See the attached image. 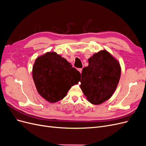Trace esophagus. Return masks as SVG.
<instances>
[{"label":"esophagus","mask_w":146,"mask_h":146,"mask_svg":"<svg viewBox=\"0 0 146 146\" xmlns=\"http://www.w3.org/2000/svg\"><path fill=\"white\" fill-rule=\"evenodd\" d=\"M78 71H79V72H80V73H82V68L78 69Z\"/></svg>","instance_id":"esophagus-1"}]
</instances>
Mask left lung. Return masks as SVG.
Returning <instances> with one entry per match:
<instances>
[{"label": "left lung", "mask_w": 146, "mask_h": 146, "mask_svg": "<svg viewBox=\"0 0 146 146\" xmlns=\"http://www.w3.org/2000/svg\"><path fill=\"white\" fill-rule=\"evenodd\" d=\"M82 70L80 88L90 103L99 105L115 91L121 77L120 64L105 50L94 54Z\"/></svg>", "instance_id": "obj_1"}]
</instances>
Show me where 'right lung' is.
Listing matches in <instances>:
<instances>
[{
	"mask_svg": "<svg viewBox=\"0 0 146 146\" xmlns=\"http://www.w3.org/2000/svg\"><path fill=\"white\" fill-rule=\"evenodd\" d=\"M33 79L38 93L47 101L55 103L63 99L80 73L56 52H47L38 57L32 70Z\"/></svg>",
	"mask_w": 146,
	"mask_h": 146,
	"instance_id": "1",
	"label": "right lung"
}]
</instances>
